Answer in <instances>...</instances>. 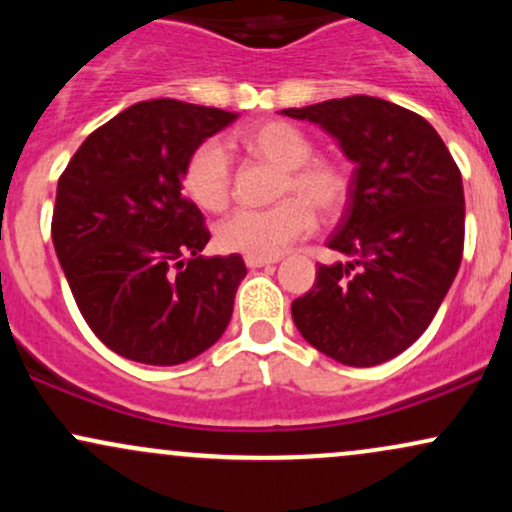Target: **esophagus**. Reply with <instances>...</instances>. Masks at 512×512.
Listing matches in <instances>:
<instances>
[{"label":"esophagus","instance_id":"1","mask_svg":"<svg viewBox=\"0 0 512 512\" xmlns=\"http://www.w3.org/2000/svg\"><path fill=\"white\" fill-rule=\"evenodd\" d=\"M279 260L276 257H260V255H245V264H248L250 269H257V267H264V264H276Z\"/></svg>","mask_w":512,"mask_h":512}]
</instances>
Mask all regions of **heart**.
I'll use <instances>...</instances> for the list:
<instances>
[{"instance_id":"b5f03b06","label":"heart","mask_w":512,"mask_h":512,"mask_svg":"<svg viewBox=\"0 0 512 512\" xmlns=\"http://www.w3.org/2000/svg\"><path fill=\"white\" fill-rule=\"evenodd\" d=\"M240 146L250 156L284 170L279 195L289 197L269 209H238L216 228L223 250L276 257L293 240L315 228V211L330 216L344 207L349 175L342 163L313 156V142L303 129L284 120H269L240 132ZM182 185L197 207L221 211L231 199L233 168L219 139L197 144L182 168Z\"/></svg>"}]
</instances>
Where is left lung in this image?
I'll use <instances>...</instances> for the list:
<instances>
[{"mask_svg": "<svg viewBox=\"0 0 512 512\" xmlns=\"http://www.w3.org/2000/svg\"><path fill=\"white\" fill-rule=\"evenodd\" d=\"M332 134L354 163L349 207L315 286L291 305L298 332L344 366L409 349L436 317L464 248L462 175L421 115L373 96L281 110Z\"/></svg>", "mask_w": 512, "mask_h": 512, "instance_id": "left-lung-1", "label": "left lung"}]
</instances>
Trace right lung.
Wrapping results in <instances>:
<instances>
[{
    "instance_id": "add662e5",
    "label": "right lung",
    "mask_w": 512,
    "mask_h": 512,
    "mask_svg": "<svg viewBox=\"0 0 512 512\" xmlns=\"http://www.w3.org/2000/svg\"><path fill=\"white\" fill-rule=\"evenodd\" d=\"M236 117L173 98L137 103L88 134L60 175L57 260L88 327L129 361L178 366L228 327L248 269L240 255H199L209 231L182 195V168Z\"/></svg>"
}]
</instances>
